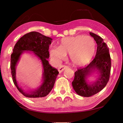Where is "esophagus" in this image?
<instances>
[{"label":"esophagus","mask_w":123,"mask_h":123,"mask_svg":"<svg viewBox=\"0 0 123 123\" xmlns=\"http://www.w3.org/2000/svg\"><path fill=\"white\" fill-rule=\"evenodd\" d=\"M67 68H68V66H67V65L63 64V65H60V66L59 67V68H58V71L60 73H61V72H63L64 70L65 69Z\"/></svg>","instance_id":"obj_1"}]
</instances>
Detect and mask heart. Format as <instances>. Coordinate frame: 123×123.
I'll use <instances>...</instances> for the list:
<instances>
[{"instance_id":"b5f03b06","label":"heart","mask_w":123,"mask_h":123,"mask_svg":"<svg viewBox=\"0 0 123 123\" xmlns=\"http://www.w3.org/2000/svg\"><path fill=\"white\" fill-rule=\"evenodd\" d=\"M96 43L91 37L82 35L64 37L59 43V46H51L50 48L51 56L56 62H59L69 54L72 63L83 64L89 61L95 53Z\"/></svg>"}]
</instances>
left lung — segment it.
<instances>
[{
	"label": "left lung",
	"mask_w": 123,
	"mask_h": 123,
	"mask_svg": "<svg viewBox=\"0 0 123 123\" xmlns=\"http://www.w3.org/2000/svg\"><path fill=\"white\" fill-rule=\"evenodd\" d=\"M96 42V54L93 60L85 67L78 68L74 73L72 86L78 95L83 97H90L101 91L109 82L111 67L109 48L100 36L90 32ZM97 69L100 73V77L92 85L88 84L85 79L88 74Z\"/></svg>",
	"instance_id": "1"
}]
</instances>
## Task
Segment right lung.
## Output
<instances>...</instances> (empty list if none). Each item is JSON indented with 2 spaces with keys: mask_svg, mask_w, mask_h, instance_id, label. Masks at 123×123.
Segmentation results:
<instances>
[{
  "mask_svg": "<svg viewBox=\"0 0 123 123\" xmlns=\"http://www.w3.org/2000/svg\"><path fill=\"white\" fill-rule=\"evenodd\" d=\"M52 38L46 37L37 32H31L23 35L17 42L11 54V69L13 83L18 90L26 97L39 98L46 96L53 89L59 72L49 64V45ZM23 51H32L42 60L44 70V82L42 86L37 91L27 94L25 92L18 86L15 80V65L20 55Z\"/></svg>",
  "mask_w": 123,
  "mask_h": 123,
  "instance_id": "1",
  "label": "right lung"
}]
</instances>
